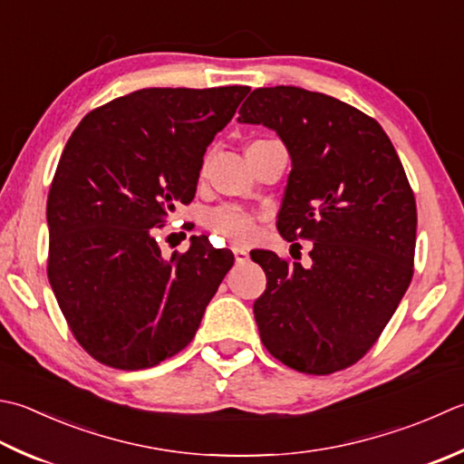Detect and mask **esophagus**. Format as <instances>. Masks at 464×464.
I'll return each mask as SVG.
<instances>
[{"mask_svg":"<svg viewBox=\"0 0 464 464\" xmlns=\"http://www.w3.org/2000/svg\"><path fill=\"white\" fill-rule=\"evenodd\" d=\"M233 256H235V261L237 263H247L249 261V253H247V249H243V247H239V245H233Z\"/></svg>","mask_w":464,"mask_h":464,"instance_id":"obj_1","label":"esophagus"}]
</instances>
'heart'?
Instances as JSON below:
<instances>
[{
    "mask_svg": "<svg viewBox=\"0 0 464 464\" xmlns=\"http://www.w3.org/2000/svg\"><path fill=\"white\" fill-rule=\"evenodd\" d=\"M207 229L235 243H247L257 229L256 215L237 205L215 207L207 215Z\"/></svg>",
    "mask_w": 464,
    "mask_h": 464,
    "instance_id": "1",
    "label": "heart"
}]
</instances>
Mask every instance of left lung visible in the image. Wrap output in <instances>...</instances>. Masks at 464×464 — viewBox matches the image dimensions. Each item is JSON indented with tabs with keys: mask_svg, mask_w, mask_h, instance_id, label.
<instances>
[{
	"mask_svg": "<svg viewBox=\"0 0 464 464\" xmlns=\"http://www.w3.org/2000/svg\"><path fill=\"white\" fill-rule=\"evenodd\" d=\"M239 122L274 129L292 157L277 229L314 241L312 267L253 251L267 287L253 304L263 346L304 374H334L374 346L414 274L416 201L374 118L295 86L257 88Z\"/></svg>",
	"mask_w": 464,
	"mask_h": 464,
	"instance_id": "8db88e82",
	"label": "left lung"
}]
</instances>
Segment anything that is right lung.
<instances>
[{"label":"right lung","instance_id":"add662e5","mask_svg":"<svg viewBox=\"0 0 464 464\" xmlns=\"http://www.w3.org/2000/svg\"><path fill=\"white\" fill-rule=\"evenodd\" d=\"M249 86L144 88L88 112L48 193V279L70 332L116 370H144L195 338L233 253L193 237L162 259L154 226L197 193L203 154Z\"/></svg>","mask_w":464,"mask_h":464}]
</instances>
